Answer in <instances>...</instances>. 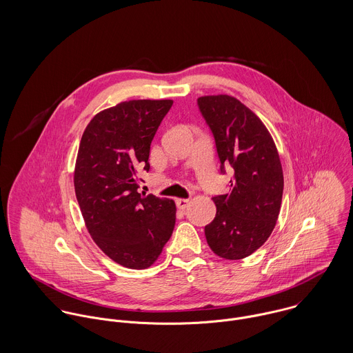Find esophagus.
<instances>
[{
  "mask_svg": "<svg viewBox=\"0 0 353 353\" xmlns=\"http://www.w3.org/2000/svg\"><path fill=\"white\" fill-rule=\"evenodd\" d=\"M176 206H178V209H186L188 208V205L190 203V200H186V199H178L176 201Z\"/></svg>",
  "mask_w": 353,
  "mask_h": 353,
  "instance_id": "34e87169",
  "label": "esophagus"
}]
</instances>
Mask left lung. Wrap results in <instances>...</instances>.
<instances>
[{"label":"left lung","instance_id":"left-lung-1","mask_svg":"<svg viewBox=\"0 0 353 353\" xmlns=\"http://www.w3.org/2000/svg\"><path fill=\"white\" fill-rule=\"evenodd\" d=\"M214 137L220 171L234 168L230 193L214 196L216 216L205 236L216 255L242 259L259 249L279 219L284 176L279 152L262 121L230 95L197 99Z\"/></svg>","mask_w":353,"mask_h":353}]
</instances>
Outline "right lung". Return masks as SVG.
Returning a JSON list of instances; mask_svg holds the SVG:
<instances>
[{
	"label": "right lung",
	"mask_w": 353,
	"mask_h": 353,
	"mask_svg": "<svg viewBox=\"0 0 353 353\" xmlns=\"http://www.w3.org/2000/svg\"><path fill=\"white\" fill-rule=\"evenodd\" d=\"M172 101H122L85 128L74 167V192L85 227L101 252L129 269H147L172 235L175 202L140 194L151 143Z\"/></svg>",
	"instance_id": "1"
}]
</instances>
